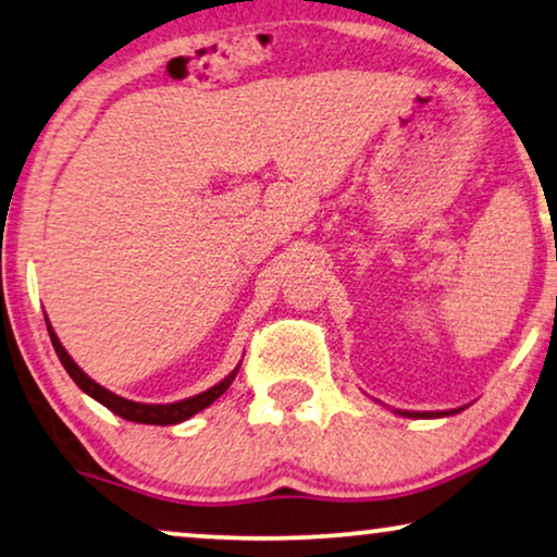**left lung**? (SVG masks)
<instances>
[{
    "label": "left lung",
    "mask_w": 557,
    "mask_h": 557,
    "mask_svg": "<svg viewBox=\"0 0 557 557\" xmlns=\"http://www.w3.org/2000/svg\"><path fill=\"white\" fill-rule=\"evenodd\" d=\"M459 410H463V408H454V410H431V413H416V410H398V413L406 416V418H444V416L459 413Z\"/></svg>",
    "instance_id": "8db88e82"
}]
</instances>
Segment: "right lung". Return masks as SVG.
<instances>
[{
  "label": "right lung",
  "instance_id": "1",
  "mask_svg": "<svg viewBox=\"0 0 557 557\" xmlns=\"http://www.w3.org/2000/svg\"><path fill=\"white\" fill-rule=\"evenodd\" d=\"M48 332H50V342L52 347H55V352L60 357V362H63V368L67 370V375L73 377V383L81 387L83 393H88L90 398L101 403L111 410V413H116L121 418H126V421H134V423H149V425H174V423H182L187 421V418H193L195 413H200L202 408H208L210 403H215L220 395H223L231 383L238 375L240 364L235 368L231 375L225 380H220L218 385H212L210 391H205L200 395H193V398H185V400H177V403H134V400H126L121 398V395L106 391L103 385H98L96 380H90L86 372H83L78 364L73 362V357L65 352V347L60 345L58 334L52 332V326L48 322Z\"/></svg>",
  "mask_w": 557,
  "mask_h": 557
}]
</instances>
